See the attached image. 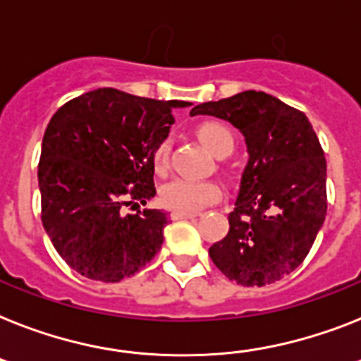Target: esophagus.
<instances>
[{
  "label": "esophagus",
  "mask_w": 361,
  "mask_h": 361,
  "mask_svg": "<svg viewBox=\"0 0 361 361\" xmlns=\"http://www.w3.org/2000/svg\"><path fill=\"white\" fill-rule=\"evenodd\" d=\"M171 219L173 221H178V219H192V217H197V214L195 212H171Z\"/></svg>",
  "instance_id": "1"
}]
</instances>
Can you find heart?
<instances>
[{
	"label": "heart",
	"instance_id": "heart-1",
	"mask_svg": "<svg viewBox=\"0 0 361 361\" xmlns=\"http://www.w3.org/2000/svg\"><path fill=\"white\" fill-rule=\"evenodd\" d=\"M195 134L216 157H225L234 147V134L221 121H202ZM171 162V140L164 138L153 149V168L164 175ZM221 186L216 180L173 178L160 188V202L175 212H199L221 197Z\"/></svg>",
	"mask_w": 361,
	"mask_h": 361
}]
</instances>
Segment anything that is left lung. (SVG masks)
<instances>
[{
    "label": "left lung",
    "mask_w": 361,
    "mask_h": 361,
    "mask_svg": "<svg viewBox=\"0 0 361 361\" xmlns=\"http://www.w3.org/2000/svg\"><path fill=\"white\" fill-rule=\"evenodd\" d=\"M190 114L231 121L249 151L228 234L208 255L241 286L281 281L308 256L326 216V160L312 123L305 112L255 90L201 103Z\"/></svg>",
    "instance_id": "obj_1"
}]
</instances>
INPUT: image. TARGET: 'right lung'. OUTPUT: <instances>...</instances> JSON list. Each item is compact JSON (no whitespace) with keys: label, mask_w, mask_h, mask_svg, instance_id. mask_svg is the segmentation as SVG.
<instances>
[{"label":"right lung","mask_w":361,"mask_h":361,"mask_svg":"<svg viewBox=\"0 0 361 361\" xmlns=\"http://www.w3.org/2000/svg\"><path fill=\"white\" fill-rule=\"evenodd\" d=\"M186 105L97 88L53 114L38 162L42 225L71 269L120 282L159 252L166 212L123 210L154 197L153 149Z\"/></svg>","instance_id":"add662e5"}]
</instances>
